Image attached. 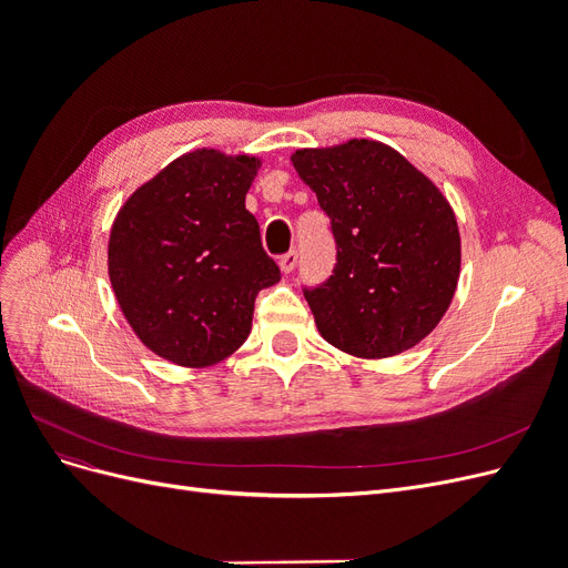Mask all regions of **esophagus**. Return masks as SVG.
I'll list each match as a JSON object with an SVG mask.
<instances>
[{
  "mask_svg": "<svg viewBox=\"0 0 568 568\" xmlns=\"http://www.w3.org/2000/svg\"><path fill=\"white\" fill-rule=\"evenodd\" d=\"M296 265H298V253H296V251H288V253H284V255L280 257V267H282L284 274L294 272Z\"/></svg>",
  "mask_w": 568,
  "mask_h": 568,
  "instance_id": "obj_1",
  "label": "esophagus"
}]
</instances>
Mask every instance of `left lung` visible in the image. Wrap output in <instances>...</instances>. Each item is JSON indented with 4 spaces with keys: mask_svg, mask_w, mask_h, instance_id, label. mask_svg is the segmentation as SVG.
<instances>
[{
    "mask_svg": "<svg viewBox=\"0 0 568 568\" xmlns=\"http://www.w3.org/2000/svg\"><path fill=\"white\" fill-rule=\"evenodd\" d=\"M332 220L336 267L305 288L324 341L382 359L409 351L448 311L462 265L453 205L403 153L348 140L291 153Z\"/></svg>",
    "mask_w": 568,
    "mask_h": 568,
    "instance_id": "8db88e82",
    "label": "left lung"
}]
</instances>
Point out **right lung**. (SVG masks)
Wrapping results in <instances>:
<instances>
[{"label": "right lung", "instance_id": "add662e5", "mask_svg": "<svg viewBox=\"0 0 568 568\" xmlns=\"http://www.w3.org/2000/svg\"><path fill=\"white\" fill-rule=\"evenodd\" d=\"M255 156L196 149L168 163L118 211L109 277L132 332L180 367H209L251 334L261 288L282 280L246 194Z\"/></svg>", "mask_w": 568, "mask_h": 568}]
</instances>
